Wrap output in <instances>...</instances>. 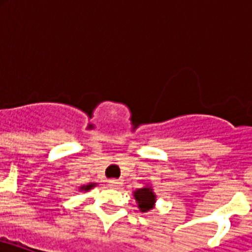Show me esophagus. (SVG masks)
I'll return each instance as SVG.
<instances>
[{
  "label": "esophagus",
  "mask_w": 252,
  "mask_h": 252,
  "mask_svg": "<svg viewBox=\"0 0 252 252\" xmlns=\"http://www.w3.org/2000/svg\"><path fill=\"white\" fill-rule=\"evenodd\" d=\"M120 184H122V180H119V179L108 180V186H111V187L118 188V187H120Z\"/></svg>",
  "instance_id": "esophagus-1"
}]
</instances>
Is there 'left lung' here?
Segmentation results:
<instances>
[{
	"instance_id": "8db88e82",
	"label": "left lung",
	"mask_w": 252,
	"mask_h": 252,
	"mask_svg": "<svg viewBox=\"0 0 252 252\" xmlns=\"http://www.w3.org/2000/svg\"><path fill=\"white\" fill-rule=\"evenodd\" d=\"M133 196L137 201L140 212H149L150 209H153L156 200H157V196L150 186H145L144 188L136 189L133 192Z\"/></svg>"
}]
</instances>
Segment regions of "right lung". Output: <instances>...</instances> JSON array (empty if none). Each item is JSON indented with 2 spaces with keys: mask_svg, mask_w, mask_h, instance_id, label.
Wrapping results in <instances>:
<instances>
[{
  "mask_svg": "<svg viewBox=\"0 0 252 252\" xmlns=\"http://www.w3.org/2000/svg\"><path fill=\"white\" fill-rule=\"evenodd\" d=\"M95 187V183H90V184H86V186H81L80 187V191H90L91 188Z\"/></svg>",
  "mask_w": 252,
  "mask_h": 252,
  "instance_id": "obj_1",
  "label": "right lung"
}]
</instances>
